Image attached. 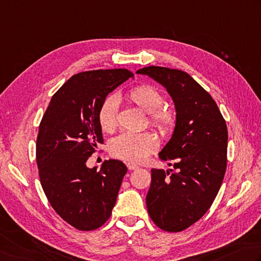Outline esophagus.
Wrapping results in <instances>:
<instances>
[{"label":"esophagus","mask_w":261,"mask_h":261,"mask_svg":"<svg viewBox=\"0 0 261 261\" xmlns=\"http://www.w3.org/2000/svg\"><path fill=\"white\" fill-rule=\"evenodd\" d=\"M126 166H127V168H129L130 171H134V170H137V168H138V165L134 164V163H127Z\"/></svg>","instance_id":"obj_1"}]
</instances>
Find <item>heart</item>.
I'll return each mask as SVG.
<instances>
[{
  "mask_svg": "<svg viewBox=\"0 0 261 261\" xmlns=\"http://www.w3.org/2000/svg\"><path fill=\"white\" fill-rule=\"evenodd\" d=\"M126 98L145 113L149 114L151 125H154L161 132L168 134L174 130L176 125L175 111L168 107H163L164 95L155 86H137L126 94ZM117 109H119V98L114 95H110L101 101L97 112V120L100 129L107 134L116 129ZM157 146L158 142L154 135L148 132H142V134L124 132L111 141L110 151L112 155L120 160L138 163L155 151Z\"/></svg>",
  "mask_w": 261,
  "mask_h": 261,
  "instance_id": "heart-1",
  "label": "heart"
}]
</instances>
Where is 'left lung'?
Returning <instances> with one entry per match:
<instances>
[{"mask_svg":"<svg viewBox=\"0 0 261 261\" xmlns=\"http://www.w3.org/2000/svg\"><path fill=\"white\" fill-rule=\"evenodd\" d=\"M165 87L174 101L176 125L160 152L174 170L152 168L148 214L167 232H181L211 208L227 162V127L213 97L185 71L146 66L137 71Z\"/></svg>","mask_w":261,"mask_h":261,"instance_id":"8db88e82","label":"left lung"}]
</instances>
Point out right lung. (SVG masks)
<instances>
[{"label": "right lung", "mask_w": 261, "mask_h": 261, "mask_svg": "<svg viewBox=\"0 0 261 261\" xmlns=\"http://www.w3.org/2000/svg\"><path fill=\"white\" fill-rule=\"evenodd\" d=\"M132 76L126 69L74 74L53 95L40 121L36 144L40 185L60 217L80 231L106 223L127 171L116 160L105 161L100 171L86 162L104 141L97 120L101 101Z\"/></svg>", "instance_id": "obj_1"}]
</instances>
